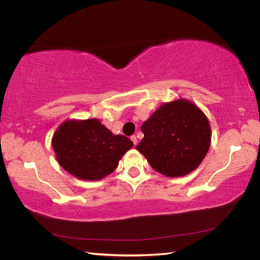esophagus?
I'll return each mask as SVG.
<instances>
[{
	"label": "esophagus",
	"instance_id": "34e87169",
	"mask_svg": "<svg viewBox=\"0 0 260 260\" xmlns=\"http://www.w3.org/2000/svg\"><path fill=\"white\" fill-rule=\"evenodd\" d=\"M131 140H132V142L134 143V146H136V143H138V138H136L135 135H133V136H131Z\"/></svg>",
	"mask_w": 260,
	"mask_h": 260
}]
</instances>
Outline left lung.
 Listing matches in <instances>:
<instances>
[{"mask_svg":"<svg viewBox=\"0 0 260 260\" xmlns=\"http://www.w3.org/2000/svg\"><path fill=\"white\" fill-rule=\"evenodd\" d=\"M141 131L144 138L136 149L153 170L170 178L195 171L211 146L208 118L186 99L161 104L143 122Z\"/></svg>","mask_w":260,"mask_h":260,"instance_id":"8db88e82","label":"left lung"}]
</instances>
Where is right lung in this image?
Returning <instances> with one entry per match:
<instances>
[{"label": "right lung", "mask_w": 260, "mask_h": 260, "mask_svg": "<svg viewBox=\"0 0 260 260\" xmlns=\"http://www.w3.org/2000/svg\"><path fill=\"white\" fill-rule=\"evenodd\" d=\"M56 159L73 177L96 181L111 174L133 142L114 135L96 118L68 119L52 135Z\"/></svg>", "instance_id": "1"}]
</instances>
